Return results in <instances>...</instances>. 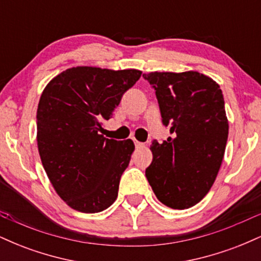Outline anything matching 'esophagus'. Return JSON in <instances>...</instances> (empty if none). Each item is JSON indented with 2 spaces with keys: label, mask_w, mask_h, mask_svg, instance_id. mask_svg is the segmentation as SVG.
Returning a JSON list of instances; mask_svg holds the SVG:
<instances>
[{
  "label": "esophagus",
  "mask_w": 261,
  "mask_h": 261,
  "mask_svg": "<svg viewBox=\"0 0 261 261\" xmlns=\"http://www.w3.org/2000/svg\"><path fill=\"white\" fill-rule=\"evenodd\" d=\"M135 146H136V148H142V147H145V145H143L142 142H139V141H136V140H135Z\"/></svg>",
  "instance_id": "esophagus-1"
}]
</instances>
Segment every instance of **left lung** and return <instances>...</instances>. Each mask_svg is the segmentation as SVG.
<instances>
[{
    "label": "left lung",
    "mask_w": 261,
    "mask_h": 261,
    "mask_svg": "<svg viewBox=\"0 0 261 261\" xmlns=\"http://www.w3.org/2000/svg\"><path fill=\"white\" fill-rule=\"evenodd\" d=\"M143 77L154 88L162 121L172 134L162 143L152 142L146 178L162 203L189 208L206 196L222 163L228 139L222 91L196 71Z\"/></svg>",
    "instance_id": "8db88e82"
}]
</instances>
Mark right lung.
Listing matches in <instances>:
<instances>
[{
	"instance_id": "right-lung-1",
	"label": "right lung",
	"mask_w": 261,
	"mask_h": 261,
	"mask_svg": "<svg viewBox=\"0 0 261 261\" xmlns=\"http://www.w3.org/2000/svg\"><path fill=\"white\" fill-rule=\"evenodd\" d=\"M141 73L77 66L54 77L41 93L39 154L58 195L76 211L100 212L118 197L135 145L130 139H106L99 131Z\"/></svg>"
}]
</instances>
